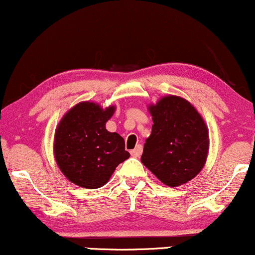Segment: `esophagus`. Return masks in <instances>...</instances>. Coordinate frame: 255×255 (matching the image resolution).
<instances>
[{
	"label": "esophagus",
	"mask_w": 255,
	"mask_h": 255,
	"mask_svg": "<svg viewBox=\"0 0 255 255\" xmlns=\"http://www.w3.org/2000/svg\"><path fill=\"white\" fill-rule=\"evenodd\" d=\"M141 153H142V146L141 144H137L133 150H130V155L134 157H138L141 155Z\"/></svg>",
	"instance_id": "obj_1"
}]
</instances>
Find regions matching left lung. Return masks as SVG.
I'll return each instance as SVG.
<instances>
[{"label":"left lung","mask_w":255,"mask_h":255,"mask_svg":"<svg viewBox=\"0 0 255 255\" xmlns=\"http://www.w3.org/2000/svg\"><path fill=\"white\" fill-rule=\"evenodd\" d=\"M148 109L154 125L141 162L165 185L181 186L205 166L209 144L207 126L198 111L180 96H165Z\"/></svg>","instance_id":"left-lung-1"}]
</instances>
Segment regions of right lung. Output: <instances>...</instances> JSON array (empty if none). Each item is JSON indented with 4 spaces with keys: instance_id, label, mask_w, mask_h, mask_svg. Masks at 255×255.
<instances>
[{
    "instance_id": "add662e5",
    "label": "right lung",
    "mask_w": 255,
    "mask_h": 255,
    "mask_svg": "<svg viewBox=\"0 0 255 255\" xmlns=\"http://www.w3.org/2000/svg\"><path fill=\"white\" fill-rule=\"evenodd\" d=\"M114 112V106L104 109L94 102H80L60 121L54 155L69 181L83 188H99L129 157L124 137L106 129V122Z\"/></svg>"
}]
</instances>
